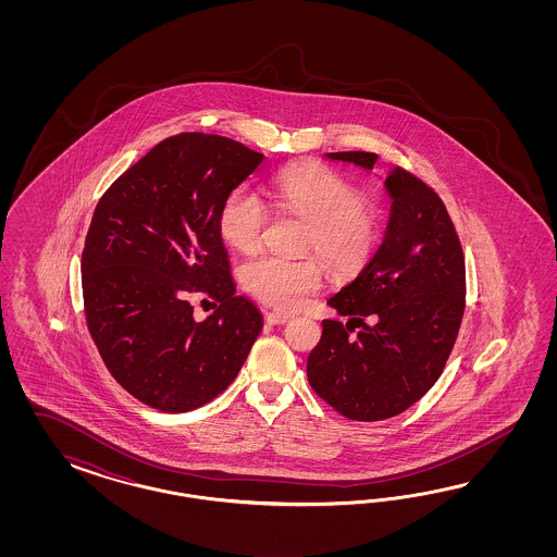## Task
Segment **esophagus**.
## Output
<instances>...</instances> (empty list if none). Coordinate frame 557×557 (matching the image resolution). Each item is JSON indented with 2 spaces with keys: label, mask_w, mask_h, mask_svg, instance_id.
<instances>
[{
  "label": "esophagus",
  "mask_w": 557,
  "mask_h": 557,
  "mask_svg": "<svg viewBox=\"0 0 557 557\" xmlns=\"http://www.w3.org/2000/svg\"><path fill=\"white\" fill-rule=\"evenodd\" d=\"M292 319H294V314L280 312V310H273V312L265 317V321L270 322V324H284V322L292 321Z\"/></svg>",
  "instance_id": "esophagus-1"
}]
</instances>
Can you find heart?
<instances>
[{
  "mask_svg": "<svg viewBox=\"0 0 557 557\" xmlns=\"http://www.w3.org/2000/svg\"><path fill=\"white\" fill-rule=\"evenodd\" d=\"M273 206L287 216L308 222L304 251L321 255L338 277H351L366 268L380 240V216L335 169L304 163L282 171L271 186ZM270 210L247 187L235 189L220 208L222 238L240 253H253L263 245ZM322 263L317 257L298 261L259 255L243 263L240 282L261 302L275 308H296L322 284Z\"/></svg>",
  "mask_w": 557,
  "mask_h": 557,
  "instance_id": "obj_1",
  "label": "heart"
}]
</instances>
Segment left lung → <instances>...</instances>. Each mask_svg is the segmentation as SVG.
<instances>
[{
  "mask_svg": "<svg viewBox=\"0 0 557 557\" xmlns=\"http://www.w3.org/2000/svg\"><path fill=\"white\" fill-rule=\"evenodd\" d=\"M326 157L363 169L377 161L366 151ZM384 186L392 198L384 243L329 298L351 319L322 321L306 363L312 389L351 421H384L421 400L449 359L466 308V259L437 191L403 168L392 169ZM351 321L362 326L357 336Z\"/></svg>",
  "mask_w": 557,
  "mask_h": 557,
  "instance_id": "1",
  "label": "left lung"
}]
</instances>
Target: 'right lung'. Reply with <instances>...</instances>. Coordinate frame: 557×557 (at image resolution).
<instances>
[{"mask_svg": "<svg viewBox=\"0 0 557 557\" xmlns=\"http://www.w3.org/2000/svg\"><path fill=\"white\" fill-rule=\"evenodd\" d=\"M263 161L226 136H169L96 206L82 255L87 329L120 386L161 412L214 400L263 329L235 294L219 226L224 200ZM196 295L218 306L206 322L193 319Z\"/></svg>", "mask_w": 557, "mask_h": 557, "instance_id": "obj_1", "label": "right lung"}]
</instances>
